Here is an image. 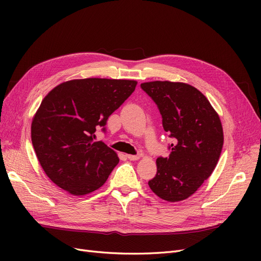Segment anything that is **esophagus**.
Instances as JSON below:
<instances>
[{"label": "esophagus", "instance_id": "esophagus-1", "mask_svg": "<svg viewBox=\"0 0 261 261\" xmlns=\"http://www.w3.org/2000/svg\"><path fill=\"white\" fill-rule=\"evenodd\" d=\"M126 156H127V159L130 161H137L140 158V155H133V154H126Z\"/></svg>", "mask_w": 261, "mask_h": 261}]
</instances>
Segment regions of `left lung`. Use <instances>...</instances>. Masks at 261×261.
<instances>
[{"label": "left lung", "mask_w": 261, "mask_h": 261, "mask_svg": "<svg viewBox=\"0 0 261 261\" xmlns=\"http://www.w3.org/2000/svg\"><path fill=\"white\" fill-rule=\"evenodd\" d=\"M140 86L159 108L164 130L174 138L170 155L156 159L149 187L163 200H185L217 167L224 141L220 116L192 85L155 81Z\"/></svg>", "instance_id": "8db88e82"}]
</instances>
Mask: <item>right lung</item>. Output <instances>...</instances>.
<instances>
[{
    "label": "right lung",
    "mask_w": 261,
    "mask_h": 261,
    "mask_svg": "<svg viewBox=\"0 0 261 261\" xmlns=\"http://www.w3.org/2000/svg\"><path fill=\"white\" fill-rule=\"evenodd\" d=\"M136 85L129 80H72L43 98L31 122V141L39 163L55 185L84 196L106 183L120 159L105 143L94 141V133Z\"/></svg>",
    "instance_id": "1"
}]
</instances>
